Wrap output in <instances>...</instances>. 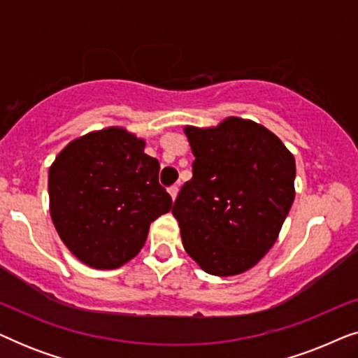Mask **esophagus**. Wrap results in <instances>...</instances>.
<instances>
[{
    "label": "esophagus",
    "mask_w": 358,
    "mask_h": 358,
    "mask_svg": "<svg viewBox=\"0 0 358 358\" xmlns=\"http://www.w3.org/2000/svg\"><path fill=\"white\" fill-rule=\"evenodd\" d=\"M168 190H169V194H171V197H173V200H176V197H178V192H179L178 185H171Z\"/></svg>",
    "instance_id": "34e87169"
}]
</instances>
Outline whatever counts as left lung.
I'll return each mask as SVG.
<instances>
[{
    "label": "left lung",
    "mask_w": 358,
    "mask_h": 358,
    "mask_svg": "<svg viewBox=\"0 0 358 358\" xmlns=\"http://www.w3.org/2000/svg\"><path fill=\"white\" fill-rule=\"evenodd\" d=\"M192 179L176 199L184 249L205 272H246L277 241L295 199V158L266 127L228 117L212 129L185 127Z\"/></svg>",
    "instance_id": "left-lung-1"
}]
</instances>
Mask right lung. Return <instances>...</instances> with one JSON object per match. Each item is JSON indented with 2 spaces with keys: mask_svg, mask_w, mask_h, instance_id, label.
<instances>
[{
  "mask_svg": "<svg viewBox=\"0 0 358 358\" xmlns=\"http://www.w3.org/2000/svg\"><path fill=\"white\" fill-rule=\"evenodd\" d=\"M158 174L145 140L120 127L70 141L48 171L52 222L65 246L94 268L134 259L151 222L173 207Z\"/></svg>",
  "mask_w": 358,
  "mask_h": 358,
  "instance_id": "add662e5",
  "label": "right lung"
}]
</instances>
